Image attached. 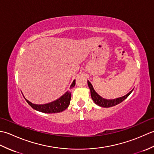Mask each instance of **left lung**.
I'll return each mask as SVG.
<instances>
[{
	"label": "left lung",
	"instance_id": "1",
	"mask_svg": "<svg viewBox=\"0 0 154 154\" xmlns=\"http://www.w3.org/2000/svg\"><path fill=\"white\" fill-rule=\"evenodd\" d=\"M87 83H88V86H89L90 89L91 98H92L94 103L96 104H97V105L102 107H104V108L114 106L115 105H117V104H119L120 103H122L123 100H125L126 98L128 97L130 94H131V93L134 90L132 89V91H130L128 93L126 94V95H124L123 97L116 98V99H104V98H103L102 97H100L99 94H98L95 91H94L92 84L89 82V81H87Z\"/></svg>",
	"mask_w": 154,
	"mask_h": 154
}]
</instances>
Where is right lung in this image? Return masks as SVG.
<instances>
[{
    "instance_id": "add662e5",
    "label": "right lung",
    "mask_w": 154,
    "mask_h": 154,
    "mask_svg": "<svg viewBox=\"0 0 154 154\" xmlns=\"http://www.w3.org/2000/svg\"><path fill=\"white\" fill-rule=\"evenodd\" d=\"M75 85V80L73 81L71 83L70 88L74 87ZM24 97V95H23ZM71 94L69 91H67L66 93L63 94V95L60 97L59 99L54 101H52L51 103L44 104H36L30 102L24 97L26 101L28 103L32 109H34L35 110H38L39 112H42L44 113H58L61 112L62 111L65 110L69 106L70 104Z\"/></svg>"
}]
</instances>
